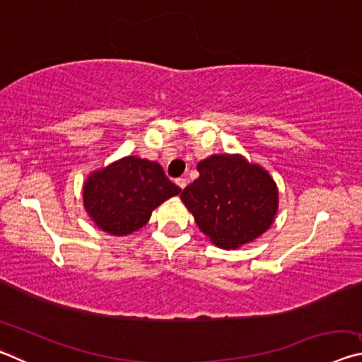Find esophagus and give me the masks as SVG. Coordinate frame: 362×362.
I'll return each mask as SVG.
<instances>
[{
  "mask_svg": "<svg viewBox=\"0 0 362 362\" xmlns=\"http://www.w3.org/2000/svg\"><path fill=\"white\" fill-rule=\"evenodd\" d=\"M175 183H177V185H179V188H182V189H183V188L187 187V183H188V182H187V179H183V177H180V179H177V180H175Z\"/></svg>",
  "mask_w": 362,
  "mask_h": 362,
  "instance_id": "34e87169",
  "label": "esophagus"
}]
</instances>
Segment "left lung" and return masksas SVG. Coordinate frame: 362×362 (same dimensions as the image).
<instances>
[{
  "mask_svg": "<svg viewBox=\"0 0 362 362\" xmlns=\"http://www.w3.org/2000/svg\"><path fill=\"white\" fill-rule=\"evenodd\" d=\"M180 199L199 230L222 249H238L263 235L278 211V187L259 164L241 155H212Z\"/></svg>",
  "mask_w": 362,
  "mask_h": 362,
  "instance_id": "obj_1",
  "label": "left lung"
}]
</instances>
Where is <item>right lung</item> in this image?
<instances>
[{
	"label": "right lung",
	"mask_w": 362,
	"mask_h": 362,
	"mask_svg": "<svg viewBox=\"0 0 362 362\" xmlns=\"http://www.w3.org/2000/svg\"><path fill=\"white\" fill-rule=\"evenodd\" d=\"M180 192L156 161L126 156L89 174L83 203L100 230L124 236L142 228L159 204Z\"/></svg>",
	"instance_id": "add662e5"
}]
</instances>
